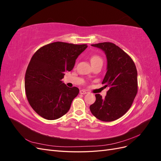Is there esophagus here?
I'll return each instance as SVG.
<instances>
[{"label": "esophagus", "mask_w": 161, "mask_h": 161, "mask_svg": "<svg viewBox=\"0 0 161 161\" xmlns=\"http://www.w3.org/2000/svg\"><path fill=\"white\" fill-rule=\"evenodd\" d=\"M80 93L82 94V95H85V94L87 93V92L85 90H80Z\"/></svg>", "instance_id": "esophagus-1"}]
</instances>
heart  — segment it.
I'll return each mask as SVG.
<instances>
[{
    "mask_svg": "<svg viewBox=\"0 0 161 161\" xmlns=\"http://www.w3.org/2000/svg\"><path fill=\"white\" fill-rule=\"evenodd\" d=\"M91 62L92 64H96V63L99 62H102V59L99 56L93 55V56H92L91 58Z\"/></svg>",
    "mask_w": 161,
    "mask_h": 161,
    "instance_id": "obj_1",
    "label": "heart"
}]
</instances>
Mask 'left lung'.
I'll return each instance as SVG.
<instances>
[{
  "mask_svg": "<svg viewBox=\"0 0 161 161\" xmlns=\"http://www.w3.org/2000/svg\"><path fill=\"white\" fill-rule=\"evenodd\" d=\"M103 50L108 60V71L102 82L109 87L105 98L96 94L90 110L95 118L112 121L123 116L131 108L138 92L137 70L133 60L119 47L111 42L92 44Z\"/></svg>",
  "mask_w": 161,
  "mask_h": 161,
  "instance_id": "1",
  "label": "left lung"
}]
</instances>
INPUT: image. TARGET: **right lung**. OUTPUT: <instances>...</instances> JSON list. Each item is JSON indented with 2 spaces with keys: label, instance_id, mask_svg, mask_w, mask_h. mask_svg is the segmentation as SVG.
<instances>
[{
  "label": "right lung",
  "instance_id": "obj_1",
  "mask_svg": "<svg viewBox=\"0 0 161 161\" xmlns=\"http://www.w3.org/2000/svg\"><path fill=\"white\" fill-rule=\"evenodd\" d=\"M86 47L87 44L57 42L42 46L33 55L25 73V89L29 103L39 115L53 120L69 111L79 89L68 87L61 80Z\"/></svg>",
  "mask_w": 161,
  "mask_h": 161
}]
</instances>
